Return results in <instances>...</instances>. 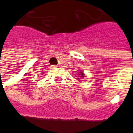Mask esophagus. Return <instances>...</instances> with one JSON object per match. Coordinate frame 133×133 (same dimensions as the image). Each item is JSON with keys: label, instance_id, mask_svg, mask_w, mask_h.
Instances as JSON below:
<instances>
[{"label": "esophagus", "instance_id": "1", "mask_svg": "<svg viewBox=\"0 0 133 133\" xmlns=\"http://www.w3.org/2000/svg\"><path fill=\"white\" fill-rule=\"evenodd\" d=\"M52 67H53V68H55V67H58V66H56V65H53Z\"/></svg>", "mask_w": 133, "mask_h": 133}]
</instances>
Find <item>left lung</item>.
Returning <instances> with one entry per match:
<instances>
[{"label":"left lung","instance_id":"8db88e82","mask_svg":"<svg viewBox=\"0 0 133 133\" xmlns=\"http://www.w3.org/2000/svg\"><path fill=\"white\" fill-rule=\"evenodd\" d=\"M79 75H81V78H84L85 77V75H84V73L83 72H80V74Z\"/></svg>","mask_w":133,"mask_h":133}]
</instances>
